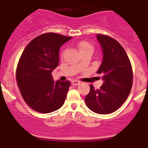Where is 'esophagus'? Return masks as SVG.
<instances>
[{
    "mask_svg": "<svg viewBox=\"0 0 148 148\" xmlns=\"http://www.w3.org/2000/svg\"><path fill=\"white\" fill-rule=\"evenodd\" d=\"M71 84H72L73 85H79V84H80V82L79 81H77V80H73L72 82H71Z\"/></svg>",
    "mask_w": 148,
    "mask_h": 148,
    "instance_id": "1",
    "label": "esophagus"
}]
</instances>
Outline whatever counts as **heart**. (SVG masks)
<instances>
[{
    "label": "heart",
    "mask_w": 148,
    "mask_h": 148,
    "mask_svg": "<svg viewBox=\"0 0 148 148\" xmlns=\"http://www.w3.org/2000/svg\"><path fill=\"white\" fill-rule=\"evenodd\" d=\"M76 47L78 48V49L79 50V52H81L82 55L87 53H93V51H94V47L90 43L86 41H79L76 44ZM63 55V54H62ZM78 66L79 68L82 67V62H79L78 63Z\"/></svg>",
    "instance_id": "obj_1"
}]
</instances>
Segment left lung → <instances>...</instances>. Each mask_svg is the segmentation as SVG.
<instances>
[{
    "mask_svg": "<svg viewBox=\"0 0 148 148\" xmlns=\"http://www.w3.org/2000/svg\"><path fill=\"white\" fill-rule=\"evenodd\" d=\"M97 38L103 55L97 73L103 74V83L97 90L90 85L85 101L91 111L107 114L116 111L127 99L133 84V71L125 49L118 41L103 34H98Z\"/></svg>",
    "mask_w": 148,
    "mask_h": 148,
    "instance_id": "obj_1",
    "label": "left lung"
}]
</instances>
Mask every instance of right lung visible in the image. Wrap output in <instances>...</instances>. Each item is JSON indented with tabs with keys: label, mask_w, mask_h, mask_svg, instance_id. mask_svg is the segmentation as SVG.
Returning <instances> with one entry per match:
<instances>
[{
	"label": "right lung",
	"mask_w": 148,
	"mask_h": 148,
	"mask_svg": "<svg viewBox=\"0 0 148 148\" xmlns=\"http://www.w3.org/2000/svg\"><path fill=\"white\" fill-rule=\"evenodd\" d=\"M71 38L46 33L34 38L22 53L16 82L25 103L38 112H52L64 103L71 82H55L52 72L58 66L60 47Z\"/></svg>",
	"instance_id": "1"
}]
</instances>
